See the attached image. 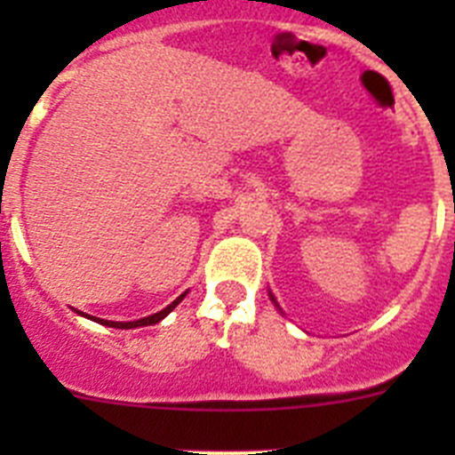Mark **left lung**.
Returning <instances> with one entry per match:
<instances>
[{
	"label": "left lung",
	"instance_id": "1",
	"mask_svg": "<svg viewBox=\"0 0 455 455\" xmlns=\"http://www.w3.org/2000/svg\"><path fill=\"white\" fill-rule=\"evenodd\" d=\"M268 296H271V300H273V305H275V307H277V309H280V312H283V307H280V305H277V300H275V296H273V293H271V291H268Z\"/></svg>",
	"mask_w": 455,
	"mask_h": 455
}]
</instances>
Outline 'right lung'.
<instances>
[{"mask_svg": "<svg viewBox=\"0 0 455 455\" xmlns=\"http://www.w3.org/2000/svg\"><path fill=\"white\" fill-rule=\"evenodd\" d=\"M184 296H187V291H184L182 296H178V299L172 300V303L168 305V307H164L162 312H156V315H150V316H143V319H136V321H107V319H98V316L84 315V312H79V309H77V315L88 316V319H92V321H95V323L108 325V328H120V331H132V328H140V325H155V323H159V321H162V319H166V316L171 315L172 309H175L180 303H182Z\"/></svg>", "mask_w": 455, "mask_h": 455, "instance_id": "add662e5", "label": "right lung"}]
</instances>
